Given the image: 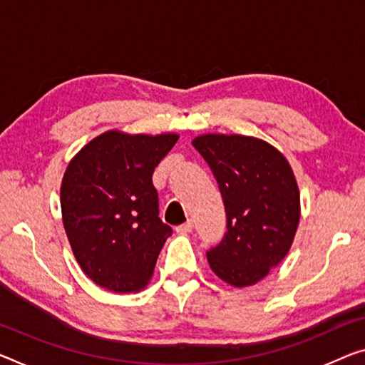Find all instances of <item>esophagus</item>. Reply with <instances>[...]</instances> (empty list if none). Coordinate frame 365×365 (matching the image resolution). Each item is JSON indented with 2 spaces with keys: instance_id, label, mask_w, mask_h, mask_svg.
Listing matches in <instances>:
<instances>
[{
  "instance_id": "obj_1",
  "label": "esophagus",
  "mask_w": 365,
  "mask_h": 365,
  "mask_svg": "<svg viewBox=\"0 0 365 365\" xmlns=\"http://www.w3.org/2000/svg\"><path fill=\"white\" fill-rule=\"evenodd\" d=\"M192 230H194V222L192 220H189L186 223H182V225L176 227V232L181 233V235H187V233L192 232Z\"/></svg>"
}]
</instances>
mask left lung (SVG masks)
Segmentation results:
<instances>
[{"label":"left lung","mask_w":365,"mask_h":365,"mask_svg":"<svg viewBox=\"0 0 365 365\" xmlns=\"http://www.w3.org/2000/svg\"><path fill=\"white\" fill-rule=\"evenodd\" d=\"M218 182L227 212L222 243L207 251L218 279L250 287L287 256L300 222V192L292 166L256 137L204 133L192 140Z\"/></svg>","instance_id":"obj_1"}]
</instances>
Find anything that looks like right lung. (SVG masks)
Returning <instances> with one entry per match:
<instances>
[{
	"mask_svg": "<svg viewBox=\"0 0 365 365\" xmlns=\"http://www.w3.org/2000/svg\"><path fill=\"white\" fill-rule=\"evenodd\" d=\"M178 138L108 130L66 166L60 187L63 227L78 264L99 287L138 292L153 276L173 230L158 217L151 176Z\"/></svg>",
	"mask_w": 365,
	"mask_h": 365,
	"instance_id": "add662e5",
	"label": "right lung"
}]
</instances>
